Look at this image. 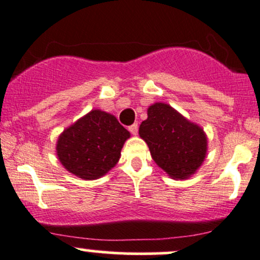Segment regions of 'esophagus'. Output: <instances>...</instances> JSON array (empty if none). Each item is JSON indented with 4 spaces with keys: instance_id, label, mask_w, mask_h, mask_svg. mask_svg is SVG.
<instances>
[{
    "instance_id": "obj_1",
    "label": "esophagus",
    "mask_w": 260,
    "mask_h": 260,
    "mask_svg": "<svg viewBox=\"0 0 260 260\" xmlns=\"http://www.w3.org/2000/svg\"><path fill=\"white\" fill-rule=\"evenodd\" d=\"M129 131L133 135H137V133H139V125L137 124H133L131 126H129Z\"/></svg>"
}]
</instances>
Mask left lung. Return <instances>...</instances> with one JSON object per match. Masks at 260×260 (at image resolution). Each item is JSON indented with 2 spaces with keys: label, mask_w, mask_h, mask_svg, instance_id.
<instances>
[{
  "label": "left lung",
  "mask_w": 260,
  "mask_h": 260,
  "mask_svg": "<svg viewBox=\"0 0 260 260\" xmlns=\"http://www.w3.org/2000/svg\"><path fill=\"white\" fill-rule=\"evenodd\" d=\"M147 115L139 135L147 143L155 164L174 180L191 178L207 157V134L168 103H153Z\"/></svg>",
  "instance_id": "8db88e82"
}]
</instances>
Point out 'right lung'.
I'll use <instances>...</instances> for the list:
<instances>
[{
    "label": "right lung",
    "instance_id": "add662e5",
    "mask_svg": "<svg viewBox=\"0 0 260 260\" xmlns=\"http://www.w3.org/2000/svg\"><path fill=\"white\" fill-rule=\"evenodd\" d=\"M127 139L130 133L114 115L92 109L58 136L57 158L78 178L96 180L115 167Z\"/></svg>",
    "mask_w": 260,
    "mask_h": 260
}]
</instances>
